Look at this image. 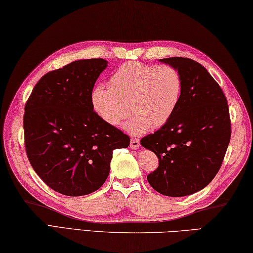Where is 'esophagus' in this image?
Returning a JSON list of instances; mask_svg holds the SVG:
<instances>
[{
    "mask_svg": "<svg viewBox=\"0 0 253 253\" xmlns=\"http://www.w3.org/2000/svg\"><path fill=\"white\" fill-rule=\"evenodd\" d=\"M140 147V142L137 138H132L130 140V148L131 149H138Z\"/></svg>",
    "mask_w": 253,
    "mask_h": 253,
    "instance_id": "obj_1",
    "label": "esophagus"
}]
</instances>
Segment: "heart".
<instances>
[{
    "mask_svg": "<svg viewBox=\"0 0 253 253\" xmlns=\"http://www.w3.org/2000/svg\"><path fill=\"white\" fill-rule=\"evenodd\" d=\"M181 95L182 77L177 68L128 62L109 77L108 88L94 87L90 102L99 118L112 127L121 125L130 109L134 115L125 129L141 135L170 121Z\"/></svg>",
    "mask_w": 253,
    "mask_h": 253,
    "instance_id": "1",
    "label": "heart"
}]
</instances>
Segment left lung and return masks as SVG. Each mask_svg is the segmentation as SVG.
<instances>
[{"label":"left lung","mask_w":253,"mask_h":253,"mask_svg":"<svg viewBox=\"0 0 253 253\" xmlns=\"http://www.w3.org/2000/svg\"><path fill=\"white\" fill-rule=\"evenodd\" d=\"M159 61L180 73L182 95L170 121L140 140L159 159L147 180L159 194L183 197L208 186L221 167L231 136L229 107L221 87L198 62Z\"/></svg>","instance_id":"left-lung-1"}]
</instances>
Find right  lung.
<instances>
[{
    "label": "right lung",
    "instance_id": "1",
    "mask_svg": "<svg viewBox=\"0 0 253 253\" xmlns=\"http://www.w3.org/2000/svg\"><path fill=\"white\" fill-rule=\"evenodd\" d=\"M103 58L80 59L45 74L25 104L26 155L40 178L59 194L77 197L104 185L113 151L130 139L94 112L91 90Z\"/></svg>",
    "mask_w": 253,
    "mask_h": 253
}]
</instances>
